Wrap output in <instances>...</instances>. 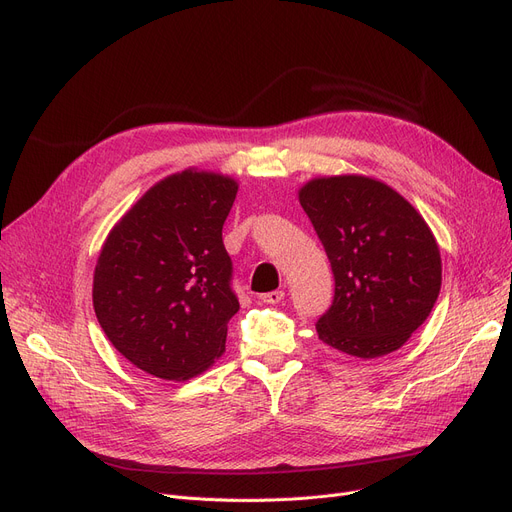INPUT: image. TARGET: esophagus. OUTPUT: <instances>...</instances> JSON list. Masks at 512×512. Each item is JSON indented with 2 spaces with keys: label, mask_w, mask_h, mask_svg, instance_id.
Masks as SVG:
<instances>
[{
  "label": "esophagus",
  "mask_w": 512,
  "mask_h": 512,
  "mask_svg": "<svg viewBox=\"0 0 512 512\" xmlns=\"http://www.w3.org/2000/svg\"><path fill=\"white\" fill-rule=\"evenodd\" d=\"M284 299V290H272V292H265L261 294V301L267 305H276Z\"/></svg>",
  "instance_id": "obj_1"
}]
</instances>
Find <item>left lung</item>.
<instances>
[{"instance_id": "8db88e82", "label": "left lung", "mask_w": 512, "mask_h": 512, "mask_svg": "<svg viewBox=\"0 0 512 512\" xmlns=\"http://www.w3.org/2000/svg\"><path fill=\"white\" fill-rule=\"evenodd\" d=\"M299 201L334 272L319 340L375 359L398 351L432 313L442 286L438 242L419 211L367 176L313 178Z\"/></svg>"}]
</instances>
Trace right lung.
<instances>
[{
    "mask_svg": "<svg viewBox=\"0 0 512 512\" xmlns=\"http://www.w3.org/2000/svg\"><path fill=\"white\" fill-rule=\"evenodd\" d=\"M236 191L222 174H172L103 242L93 276L97 321L122 357L155 378H195L226 351L240 305L222 228Z\"/></svg>",
    "mask_w": 512,
    "mask_h": 512,
    "instance_id": "1",
    "label": "right lung"
}]
</instances>
